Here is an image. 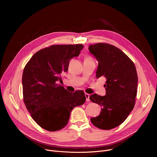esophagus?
<instances>
[{"label":"esophagus","instance_id":"esophagus-1","mask_svg":"<svg viewBox=\"0 0 157 157\" xmlns=\"http://www.w3.org/2000/svg\"><path fill=\"white\" fill-rule=\"evenodd\" d=\"M85 96H86V101H90V99H89V94H87V93H85Z\"/></svg>","mask_w":157,"mask_h":157}]
</instances>
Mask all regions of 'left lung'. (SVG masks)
I'll return each instance as SVG.
<instances>
[{
    "label": "left lung",
    "instance_id": "obj_1",
    "mask_svg": "<svg viewBox=\"0 0 157 157\" xmlns=\"http://www.w3.org/2000/svg\"><path fill=\"white\" fill-rule=\"evenodd\" d=\"M98 61L96 78L106 79L105 95L93 94L89 99L101 107L99 116L91 118L99 128H114L127 119L135 105L138 77L136 66L120 49L107 43H96L88 48Z\"/></svg>",
    "mask_w": 157,
    "mask_h": 157
}]
</instances>
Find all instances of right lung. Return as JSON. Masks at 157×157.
Here are the masks:
<instances>
[{
	"label": "right lung",
	"mask_w": 157,
	"mask_h": 157,
	"mask_svg": "<svg viewBox=\"0 0 157 157\" xmlns=\"http://www.w3.org/2000/svg\"><path fill=\"white\" fill-rule=\"evenodd\" d=\"M82 48V44L52 45L37 52L25 67L24 101L33 119L44 129L53 132L64 127L73 109L86 101L83 91L70 93L58 84L68 71L70 61Z\"/></svg>",
	"instance_id": "obj_1"
}]
</instances>
